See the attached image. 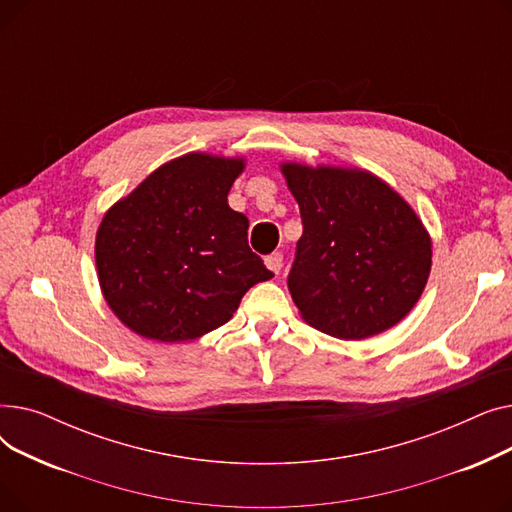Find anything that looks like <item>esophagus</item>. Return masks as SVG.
<instances>
[{
  "label": "esophagus",
  "instance_id": "34e87169",
  "mask_svg": "<svg viewBox=\"0 0 512 512\" xmlns=\"http://www.w3.org/2000/svg\"><path fill=\"white\" fill-rule=\"evenodd\" d=\"M265 267L270 272H274V274H280V270H282V253H272V255H267L265 257Z\"/></svg>",
  "mask_w": 512,
  "mask_h": 512
}]
</instances>
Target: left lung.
Segmentation results:
<instances>
[{
    "instance_id": "left-lung-1",
    "label": "left lung",
    "mask_w": 512,
    "mask_h": 512,
    "mask_svg": "<svg viewBox=\"0 0 512 512\" xmlns=\"http://www.w3.org/2000/svg\"><path fill=\"white\" fill-rule=\"evenodd\" d=\"M280 170L303 218L288 276L301 317L340 340L405 319L432 272V238L415 209L361 168L284 161Z\"/></svg>"
}]
</instances>
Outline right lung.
Masks as SVG:
<instances>
[{"label":"right lung","instance_id":"right-lung-1","mask_svg":"<svg viewBox=\"0 0 512 512\" xmlns=\"http://www.w3.org/2000/svg\"><path fill=\"white\" fill-rule=\"evenodd\" d=\"M245 166V157L186 153L105 211L95 236L99 286L134 334L201 338L274 276L249 249V220L228 205Z\"/></svg>","mask_w":512,"mask_h":512}]
</instances>
